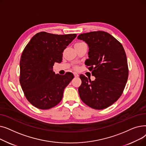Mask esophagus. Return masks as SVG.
Segmentation results:
<instances>
[{"label": "esophagus", "mask_w": 146, "mask_h": 146, "mask_svg": "<svg viewBox=\"0 0 146 146\" xmlns=\"http://www.w3.org/2000/svg\"><path fill=\"white\" fill-rule=\"evenodd\" d=\"M74 77H76V78L79 77V74L77 73H74Z\"/></svg>", "instance_id": "34e87169"}]
</instances>
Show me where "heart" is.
Wrapping results in <instances>:
<instances>
[{
  "mask_svg": "<svg viewBox=\"0 0 146 146\" xmlns=\"http://www.w3.org/2000/svg\"><path fill=\"white\" fill-rule=\"evenodd\" d=\"M83 43H84V42H78V43H76L75 45H79V44H83Z\"/></svg>",
  "mask_w": 146,
  "mask_h": 146,
  "instance_id": "heart-1",
  "label": "heart"
}]
</instances>
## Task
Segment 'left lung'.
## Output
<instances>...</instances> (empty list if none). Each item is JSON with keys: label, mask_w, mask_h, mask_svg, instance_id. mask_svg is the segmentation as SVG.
I'll return each mask as SVG.
<instances>
[{"label": "left lung", "mask_w": 146, "mask_h": 146, "mask_svg": "<svg viewBox=\"0 0 146 146\" xmlns=\"http://www.w3.org/2000/svg\"><path fill=\"white\" fill-rule=\"evenodd\" d=\"M78 39L88 45L89 58L85 63L95 77L91 81L80 75V98L92 108H106L118 100L127 82L128 68L124 49L115 38L104 31L81 34Z\"/></svg>", "instance_id": "8db88e82"}]
</instances>
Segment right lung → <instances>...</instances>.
<instances>
[{
    "instance_id": "1",
    "label": "right lung",
    "mask_w": 146,
    "mask_h": 146,
    "mask_svg": "<svg viewBox=\"0 0 146 146\" xmlns=\"http://www.w3.org/2000/svg\"><path fill=\"white\" fill-rule=\"evenodd\" d=\"M77 35L38 33L22 53L19 82L27 100L36 108L48 110L63 98V92L74 78L72 73L55 74L54 63L62 61L63 52Z\"/></svg>"
}]
</instances>
